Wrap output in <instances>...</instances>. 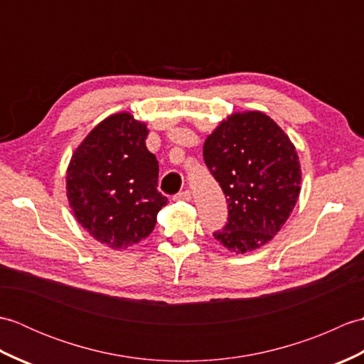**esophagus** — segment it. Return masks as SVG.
I'll return each instance as SVG.
<instances>
[{
    "instance_id": "esophagus-1",
    "label": "esophagus",
    "mask_w": 364,
    "mask_h": 364,
    "mask_svg": "<svg viewBox=\"0 0 364 364\" xmlns=\"http://www.w3.org/2000/svg\"><path fill=\"white\" fill-rule=\"evenodd\" d=\"M175 200H184V202H191L192 200V194H191V191H183V192H180V194H176L175 196Z\"/></svg>"
}]
</instances>
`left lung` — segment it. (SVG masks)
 <instances>
[{"mask_svg": "<svg viewBox=\"0 0 364 364\" xmlns=\"http://www.w3.org/2000/svg\"><path fill=\"white\" fill-rule=\"evenodd\" d=\"M203 159L228 203V222L214 237L236 253L267 244L300 194V162L289 137L266 114L235 112L206 137Z\"/></svg>", "mask_w": 364, "mask_h": 364, "instance_id": "1", "label": "left lung"}]
</instances>
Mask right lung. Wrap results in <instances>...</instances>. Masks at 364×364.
Returning a JSON list of instances; mask_svg holds the SVG:
<instances>
[{"label": "right lung", "mask_w": 364, "mask_h": 364, "mask_svg": "<svg viewBox=\"0 0 364 364\" xmlns=\"http://www.w3.org/2000/svg\"><path fill=\"white\" fill-rule=\"evenodd\" d=\"M149 129L129 112L100 122L75 150L67 198L80 225L97 241L127 249L149 236L164 205L159 166L149 151Z\"/></svg>", "instance_id": "1"}]
</instances>
